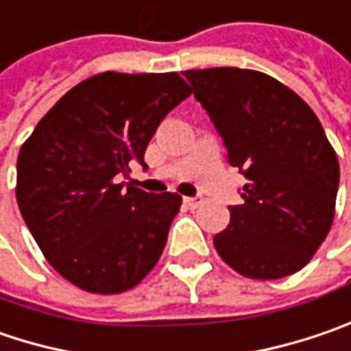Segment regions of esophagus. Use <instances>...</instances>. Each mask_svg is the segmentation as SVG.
<instances>
[{"label":"esophagus","mask_w":351,"mask_h":351,"mask_svg":"<svg viewBox=\"0 0 351 351\" xmlns=\"http://www.w3.org/2000/svg\"><path fill=\"white\" fill-rule=\"evenodd\" d=\"M184 204H186L189 208H196V206H200V204H202V195L184 196Z\"/></svg>","instance_id":"esophagus-1"}]
</instances>
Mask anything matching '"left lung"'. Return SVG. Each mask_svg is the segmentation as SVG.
Here are the masks:
<instances>
[{"label": "left lung", "mask_w": 351, "mask_h": 351, "mask_svg": "<svg viewBox=\"0 0 351 351\" xmlns=\"http://www.w3.org/2000/svg\"><path fill=\"white\" fill-rule=\"evenodd\" d=\"M246 176L242 202L215 237L220 258L242 276L276 280L302 270L328 237L340 165L316 113L274 77L252 69L184 71Z\"/></svg>", "instance_id": "1"}]
</instances>
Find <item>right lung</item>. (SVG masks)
<instances>
[{"instance_id": "obj_1", "label": "right lung", "mask_w": 351, "mask_h": 351, "mask_svg": "<svg viewBox=\"0 0 351 351\" xmlns=\"http://www.w3.org/2000/svg\"><path fill=\"white\" fill-rule=\"evenodd\" d=\"M193 93L176 73L107 71L45 114L17 156V204L53 268L81 290L119 294L165 250L182 198L129 178L160 121Z\"/></svg>"}]
</instances>
